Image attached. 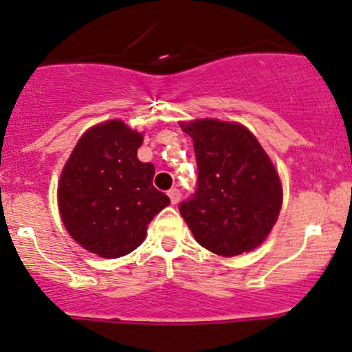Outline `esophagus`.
<instances>
[{"mask_svg":"<svg viewBox=\"0 0 352 352\" xmlns=\"http://www.w3.org/2000/svg\"><path fill=\"white\" fill-rule=\"evenodd\" d=\"M168 197H170V202L172 204H179L180 197H182V194H180L179 188H170L168 190Z\"/></svg>","mask_w":352,"mask_h":352,"instance_id":"1","label":"esophagus"}]
</instances>
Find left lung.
Returning <instances> with one entry per match:
<instances>
[{
	"instance_id": "1",
	"label": "left lung",
	"mask_w": 352,
	"mask_h": 352,
	"mask_svg": "<svg viewBox=\"0 0 352 352\" xmlns=\"http://www.w3.org/2000/svg\"><path fill=\"white\" fill-rule=\"evenodd\" d=\"M184 131L194 142L197 160V188L179 206L192 234L221 256L254 250L282 207V184L272 160L238 123L199 120Z\"/></svg>"
}]
</instances>
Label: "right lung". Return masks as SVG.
<instances>
[{"label":"right lung","instance_id":"add662e5","mask_svg":"<svg viewBox=\"0 0 352 352\" xmlns=\"http://www.w3.org/2000/svg\"><path fill=\"white\" fill-rule=\"evenodd\" d=\"M142 133L113 120L87 129L70 153L58 184V209L69 234L102 258L142 244L146 226L170 204L153 187L155 166L136 151Z\"/></svg>","mask_w":352,"mask_h":352}]
</instances>
